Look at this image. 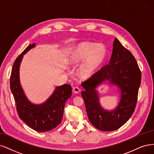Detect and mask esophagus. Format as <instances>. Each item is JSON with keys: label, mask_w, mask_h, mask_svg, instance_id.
<instances>
[{"label": "esophagus", "mask_w": 154, "mask_h": 154, "mask_svg": "<svg viewBox=\"0 0 154 154\" xmlns=\"http://www.w3.org/2000/svg\"><path fill=\"white\" fill-rule=\"evenodd\" d=\"M80 91H81L80 88H79L77 87V86H75V87H74V88H73V92L75 93H78L80 92Z\"/></svg>", "instance_id": "obj_1"}]
</instances>
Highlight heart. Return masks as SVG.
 Segmentation results:
<instances>
[{
  "mask_svg": "<svg viewBox=\"0 0 154 154\" xmlns=\"http://www.w3.org/2000/svg\"><path fill=\"white\" fill-rule=\"evenodd\" d=\"M106 55V48L103 44L84 42L79 45L73 53L72 62L80 63L86 59L80 68V73L82 77H89L103 63Z\"/></svg>",
  "mask_w": 154,
  "mask_h": 154,
  "instance_id": "1",
  "label": "heart"
}]
</instances>
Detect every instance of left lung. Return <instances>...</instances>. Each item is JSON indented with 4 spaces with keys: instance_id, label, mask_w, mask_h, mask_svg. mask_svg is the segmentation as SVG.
<instances>
[{
    "instance_id": "1",
    "label": "left lung",
    "mask_w": 154,
    "mask_h": 154,
    "mask_svg": "<svg viewBox=\"0 0 154 154\" xmlns=\"http://www.w3.org/2000/svg\"><path fill=\"white\" fill-rule=\"evenodd\" d=\"M109 80L121 91V100L113 112L103 110L98 101L96 88ZM141 73L132 54L115 38L109 63L102 67L82 83L81 93L86 112L92 125L102 131H112L123 125L134 112Z\"/></svg>"
}]
</instances>
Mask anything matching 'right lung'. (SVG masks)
<instances>
[{
  "label": "right lung",
  "instance_id": "right-lung-1",
  "mask_svg": "<svg viewBox=\"0 0 154 154\" xmlns=\"http://www.w3.org/2000/svg\"><path fill=\"white\" fill-rule=\"evenodd\" d=\"M34 46V43L29 45L14 61L10 76V88L20 118L32 129L43 132L52 130L61 122L64 105L72 95V88L66 84L57 87L47 102L40 105H34L27 100L20 84L19 66L23 54Z\"/></svg>",
  "mask_w": 154,
  "mask_h": 154
}]
</instances>
